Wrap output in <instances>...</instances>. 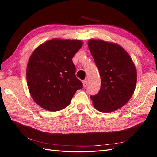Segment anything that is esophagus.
<instances>
[{
	"label": "esophagus",
	"instance_id": "1",
	"mask_svg": "<svg viewBox=\"0 0 157 157\" xmlns=\"http://www.w3.org/2000/svg\"><path fill=\"white\" fill-rule=\"evenodd\" d=\"M87 81H86V80H83V81H82V84H83V86L85 88V87H86L87 86Z\"/></svg>",
	"mask_w": 157,
	"mask_h": 157
}]
</instances>
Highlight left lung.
<instances>
[{
  "label": "left lung",
  "mask_w": 157,
  "mask_h": 157,
  "mask_svg": "<svg viewBox=\"0 0 157 157\" xmlns=\"http://www.w3.org/2000/svg\"><path fill=\"white\" fill-rule=\"evenodd\" d=\"M88 46L101 80L98 94L90 96L93 105L100 112H113L127 103L134 92L136 66L129 54L117 43L90 39Z\"/></svg>",
  "instance_id": "left-lung-1"
}]
</instances>
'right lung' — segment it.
<instances>
[{
    "label": "right lung",
    "mask_w": 157,
    "mask_h": 157,
    "mask_svg": "<svg viewBox=\"0 0 157 157\" xmlns=\"http://www.w3.org/2000/svg\"><path fill=\"white\" fill-rule=\"evenodd\" d=\"M82 44L80 40L53 39L33 51L26 78L31 96L37 105L50 111L62 110L83 87L76 77L72 61Z\"/></svg>",
    "instance_id": "1"
}]
</instances>
